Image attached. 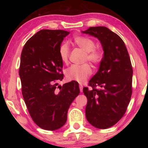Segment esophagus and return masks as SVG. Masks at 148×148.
<instances>
[{
	"label": "esophagus",
	"mask_w": 148,
	"mask_h": 148,
	"mask_svg": "<svg viewBox=\"0 0 148 148\" xmlns=\"http://www.w3.org/2000/svg\"><path fill=\"white\" fill-rule=\"evenodd\" d=\"M79 90H80V92H82L83 91V86H82V84H79Z\"/></svg>",
	"instance_id": "34e87169"
}]
</instances>
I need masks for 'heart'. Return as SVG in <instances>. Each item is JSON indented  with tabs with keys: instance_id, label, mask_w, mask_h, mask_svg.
Returning <instances> with one entry per match:
<instances>
[{
	"instance_id": "1",
	"label": "heart",
	"mask_w": 148,
	"mask_h": 148,
	"mask_svg": "<svg viewBox=\"0 0 148 148\" xmlns=\"http://www.w3.org/2000/svg\"><path fill=\"white\" fill-rule=\"evenodd\" d=\"M73 43L85 51L84 62L88 61L94 66H98L103 59L102 50L95 47V42L92 39L84 36H76L73 39ZM59 56L61 61L66 64L69 61L70 51L68 45L62 44L59 47ZM92 68L88 63L82 65H72L66 71L65 76L69 81H76L83 83L92 74Z\"/></svg>"
}]
</instances>
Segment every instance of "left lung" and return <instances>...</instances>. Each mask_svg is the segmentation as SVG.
I'll return each mask as SVG.
<instances>
[{"instance_id":"obj_1","label":"left lung","mask_w":148,"mask_h":148,"mask_svg":"<svg viewBox=\"0 0 148 148\" xmlns=\"http://www.w3.org/2000/svg\"><path fill=\"white\" fill-rule=\"evenodd\" d=\"M83 32L97 37L104 51L99 71L89 82L91 88L83 89L87 99L86 117L96 128L108 129L122 118L131 101V59L123 40L107 27H91Z\"/></svg>"}]
</instances>
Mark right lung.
Returning a JSON list of instances; mask_svg holds the SVG:
<instances>
[{
  "mask_svg": "<svg viewBox=\"0 0 148 148\" xmlns=\"http://www.w3.org/2000/svg\"><path fill=\"white\" fill-rule=\"evenodd\" d=\"M69 34L63 30H41L27 40L21 55L19 74L24 101L33 121L47 131L63 126L69 107L79 93L76 81L57 91V82L64 76L59 47Z\"/></svg>",
  "mask_w": 148,
  "mask_h": 148,
  "instance_id": "1",
  "label": "right lung"
}]
</instances>
